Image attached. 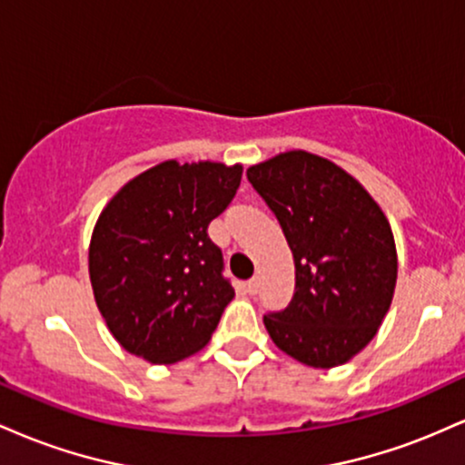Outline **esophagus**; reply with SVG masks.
<instances>
[{"label": "esophagus", "mask_w": 465, "mask_h": 465, "mask_svg": "<svg viewBox=\"0 0 465 465\" xmlns=\"http://www.w3.org/2000/svg\"><path fill=\"white\" fill-rule=\"evenodd\" d=\"M258 291H260V280L258 277H251V280L247 282V292L249 295H255Z\"/></svg>", "instance_id": "esophagus-1"}]
</instances>
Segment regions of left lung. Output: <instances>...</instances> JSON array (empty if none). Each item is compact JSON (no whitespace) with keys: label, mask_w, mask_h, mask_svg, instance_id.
Segmentation results:
<instances>
[{"label":"left lung","mask_w":465,"mask_h":465,"mask_svg":"<svg viewBox=\"0 0 465 465\" xmlns=\"http://www.w3.org/2000/svg\"><path fill=\"white\" fill-rule=\"evenodd\" d=\"M247 179L295 260L291 303L264 314L271 339L308 367L343 365L376 336L391 306L398 255L387 216L351 174L306 151L251 165Z\"/></svg>","instance_id":"8db88e82"}]
</instances>
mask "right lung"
<instances>
[{"label": "right lung", "mask_w": 465, "mask_h": 465, "mask_svg": "<svg viewBox=\"0 0 465 465\" xmlns=\"http://www.w3.org/2000/svg\"><path fill=\"white\" fill-rule=\"evenodd\" d=\"M240 179V163L170 159L106 203L89 244V277L106 328L126 351L168 365L212 339L233 288L207 227Z\"/></svg>", "instance_id": "right-lung-1"}]
</instances>
